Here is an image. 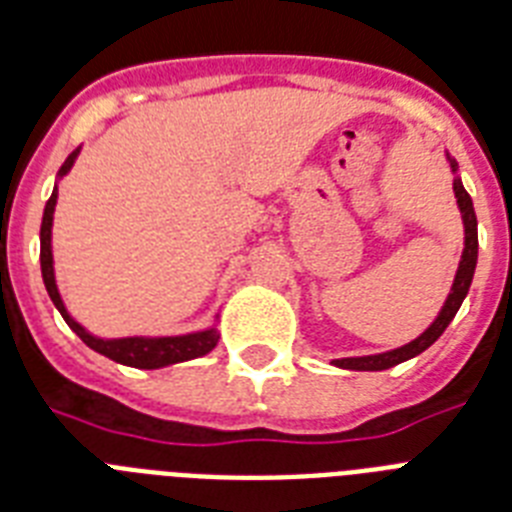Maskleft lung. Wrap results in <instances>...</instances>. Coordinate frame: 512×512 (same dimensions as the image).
<instances>
[{"label":"left lung","mask_w":512,"mask_h":512,"mask_svg":"<svg viewBox=\"0 0 512 512\" xmlns=\"http://www.w3.org/2000/svg\"><path fill=\"white\" fill-rule=\"evenodd\" d=\"M453 164V172L458 170V164L450 159ZM455 198H458L460 214H463V225H466V248H463V256H460V266L458 274H455L453 282V293L447 295L445 306L439 311V316L434 319V324L426 329L424 335L416 337L413 342L403 345L398 350H390V353H379V356H363V358H337L332 361L340 369H353V371H382V369H392V366H398V363L408 361V358L418 356V353H424L432 342H437V337L442 335L447 329V324L453 322L455 314H458L460 303L468 295V287H471V280H474V269H476V259H479V232H476V211H474V201L466 193L463 183H460V177H455L453 183Z\"/></svg>","instance_id":"8db88e82"}]
</instances>
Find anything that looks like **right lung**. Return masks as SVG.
Returning <instances> with one entry per match:
<instances>
[{"instance_id":"right-lung-1","label":"right lung","mask_w":512,"mask_h":512,"mask_svg":"<svg viewBox=\"0 0 512 512\" xmlns=\"http://www.w3.org/2000/svg\"><path fill=\"white\" fill-rule=\"evenodd\" d=\"M80 149L67 156L65 164L59 167V177L67 175L73 167L75 156ZM54 204H57V188L52 190V198L46 201L44 219H41V274H44L46 293L67 322V327L73 329L80 340L86 342L88 348L101 353V356L112 358L117 363L133 366V369H162L170 363L190 361V358L206 356L214 345L219 342L217 329H206V332H193V335H180V337H120V340H101V337L88 335L86 329L75 322L73 316L67 314L65 303L59 298L57 282H54V261H52V217H54Z\"/></svg>"}]
</instances>
